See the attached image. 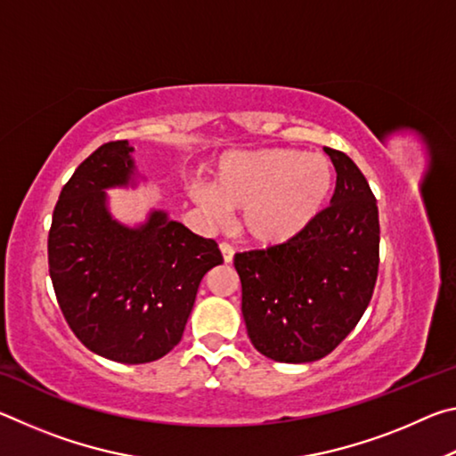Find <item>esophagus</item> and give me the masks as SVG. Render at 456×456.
<instances>
[{
	"label": "esophagus",
	"instance_id": "34e87169",
	"mask_svg": "<svg viewBox=\"0 0 456 456\" xmlns=\"http://www.w3.org/2000/svg\"><path fill=\"white\" fill-rule=\"evenodd\" d=\"M219 249H221L223 261H225V264H231V261H233V256H235L233 247H231L229 243H221V245H219Z\"/></svg>",
	"mask_w": 456,
	"mask_h": 456
}]
</instances>
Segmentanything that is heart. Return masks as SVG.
<instances>
[{
	"instance_id": "b5f03b06",
	"label": "heart",
	"mask_w": 456,
	"mask_h": 456,
	"mask_svg": "<svg viewBox=\"0 0 456 456\" xmlns=\"http://www.w3.org/2000/svg\"><path fill=\"white\" fill-rule=\"evenodd\" d=\"M334 184L323 154L296 149L229 152L213 184L192 183L189 197L213 221L243 209L241 231L253 243L281 245L318 217Z\"/></svg>"
}]
</instances>
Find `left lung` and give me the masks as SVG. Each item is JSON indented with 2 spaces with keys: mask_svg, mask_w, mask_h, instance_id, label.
<instances>
[{
  "mask_svg": "<svg viewBox=\"0 0 456 456\" xmlns=\"http://www.w3.org/2000/svg\"><path fill=\"white\" fill-rule=\"evenodd\" d=\"M323 151L338 173L328 209L289 241L235 256L247 336L285 364L328 356L364 315L378 275L376 199L348 154Z\"/></svg>",
  "mask_w": 456,
  "mask_h": 456,
  "instance_id": "left-lung-1",
  "label": "left lung"
}]
</instances>
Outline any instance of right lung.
<instances>
[{
  "instance_id": "1",
  "label": "right lung",
  "mask_w": 456,
  "mask_h": 456,
  "mask_svg": "<svg viewBox=\"0 0 456 456\" xmlns=\"http://www.w3.org/2000/svg\"><path fill=\"white\" fill-rule=\"evenodd\" d=\"M133 152L106 142L76 168L53 209L48 264L76 338L102 358L146 364L181 342L199 283L223 257L163 209L136 225L114 217L106 191L144 181Z\"/></svg>"
}]
</instances>
